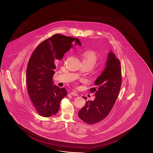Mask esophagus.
I'll return each mask as SVG.
<instances>
[{"label": "esophagus", "mask_w": 153, "mask_h": 153, "mask_svg": "<svg viewBox=\"0 0 153 153\" xmlns=\"http://www.w3.org/2000/svg\"><path fill=\"white\" fill-rule=\"evenodd\" d=\"M70 94H71L72 95H74V96H78V94L76 93V92H74V91H72V92L70 93Z\"/></svg>", "instance_id": "obj_1"}]
</instances>
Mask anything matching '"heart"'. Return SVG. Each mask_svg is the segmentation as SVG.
<instances>
[{
    "label": "heart",
    "instance_id": "b5f03b06",
    "mask_svg": "<svg viewBox=\"0 0 153 153\" xmlns=\"http://www.w3.org/2000/svg\"><path fill=\"white\" fill-rule=\"evenodd\" d=\"M97 60V56L93 51H84L82 54V62H85L93 67Z\"/></svg>",
    "mask_w": 153,
    "mask_h": 153
}]
</instances>
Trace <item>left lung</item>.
Here are the masks:
<instances>
[{"label": "left lung", "instance_id": "left-lung-1", "mask_svg": "<svg viewBox=\"0 0 153 153\" xmlns=\"http://www.w3.org/2000/svg\"><path fill=\"white\" fill-rule=\"evenodd\" d=\"M121 83L120 62L112 51H109L105 69L95 81V87L90 88L91 93H95V99L86 102L79 111L80 119L90 125L104 119L114 105ZM83 98L86 100L87 97Z\"/></svg>", "mask_w": 153, "mask_h": 153}]
</instances>
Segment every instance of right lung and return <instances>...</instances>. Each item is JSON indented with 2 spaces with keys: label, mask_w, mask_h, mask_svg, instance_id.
Returning <instances> with one entry per match:
<instances>
[{
  "label": "right lung",
  "mask_w": 153,
  "mask_h": 153,
  "mask_svg": "<svg viewBox=\"0 0 153 153\" xmlns=\"http://www.w3.org/2000/svg\"><path fill=\"white\" fill-rule=\"evenodd\" d=\"M74 44L81 45L77 38L56 34L40 44L30 58L26 71L28 93L40 116L56 114L67 94L65 88L54 85L53 77L56 60H61Z\"/></svg>",
  "instance_id": "obj_1"
}]
</instances>
